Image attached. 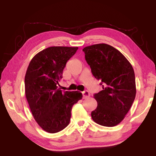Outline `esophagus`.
Here are the masks:
<instances>
[{
	"label": "esophagus",
	"instance_id": "1",
	"mask_svg": "<svg viewBox=\"0 0 156 156\" xmlns=\"http://www.w3.org/2000/svg\"><path fill=\"white\" fill-rule=\"evenodd\" d=\"M83 98H88L89 96H91L90 93L88 91H84L83 92Z\"/></svg>",
	"mask_w": 156,
	"mask_h": 156
}]
</instances>
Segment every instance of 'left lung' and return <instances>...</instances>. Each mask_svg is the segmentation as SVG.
Wrapping results in <instances>:
<instances>
[{"label":"left lung","mask_w":156,"mask_h":156,"mask_svg":"<svg viewBox=\"0 0 156 156\" xmlns=\"http://www.w3.org/2000/svg\"><path fill=\"white\" fill-rule=\"evenodd\" d=\"M83 51L92 74L102 82L103 89L94 94L98 106L91 112L92 119L100 125L114 126L122 122L135 100L133 67L122 53L109 44H93Z\"/></svg>","instance_id":"obj_1"}]
</instances>
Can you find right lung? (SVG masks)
<instances>
[{
  "label": "right lung",
  "instance_id": "1",
  "mask_svg": "<svg viewBox=\"0 0 156 156\" xmlns=\"http://www.w3.org/2000/svg\"><path fill=\"white\" fill-rule=\"evenodd\" d=\"M78 47H50L30 62L25 77L26 98L34 119L50 133L64 129L70 122L73 105L82 99L80 91H62L58 86L66 63Z\"/></svg>",
  "mask_w": 156,
  "mask_h": 156
}]
</instances>
